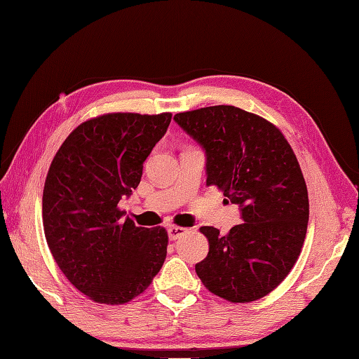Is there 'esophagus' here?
Returning <instances> with one entry per match:
<instances>
[{"label": "esophagus", "mask_w": 359, "mask_h": 359, "mask_svg": "<svg viewBox=\"0 0 359 359\" xmlns=\"http://www.w3.org/2000/svg\"><path fill=\"white\" fill-rule=\"evenodd\" d=\"M168 238H170V241H177V239H180L182 234L186 233V228H182V226H175V225H172V226H168Z\"/></svg>", "instance_id": "1"}]
</instances>
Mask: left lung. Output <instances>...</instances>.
Instances as JSON below:
<instances>
[{
    "label": "left lung",
    "instance_id": "8db88e82",
    "mask_svg": "<svg viewBox=\"0 0 359 359\" xmlns=\"http://www.w3.org/2000/svg\"><path fill=\"white\" fill-rule=\"evenodd\" d=\"M173 120L205 150L206 184L239 205L243 220L225 236L200 228L209 252L195 272L228 302L262 299L286 278L305 242L309 201L299 161L278 128L239 107H201Z\"/></svg>",
    "mask_w": 359,
    "mask_h": 359
}]
</instances>
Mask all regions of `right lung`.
<instances>
[{"label": "right lung", "mask_w": 359, "mask_h": 359, "mask_svg": "<svg viewBox=\"0 0 359 359\" xmlns=\"http://www.w3.org/2000/svg\"><path fill=\"white\" fill-rule=\"evenodd\" d=\"M172 114H104L73 130L45 180V238L59 269L97 303L123 305L151 285L167 256L162 226H136L118 203L142 178L144 162Z\"/></svg>", "instance_id": "add662e5"}]
</instances>
